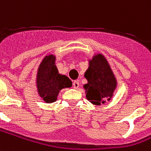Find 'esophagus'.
<instances>
[{
    "mask_svg": "<svg viewBox=\"0 0 151 151\" xmlns=\"http://www.w3.org/2000/svg\"><path fill=\"white\" fill-rule=\"evenodd\" d=\"M73 87L74 88V89H78L79 87V83L78 81H74L73 83Z\"/></svg>",
    "mask_w": 151,
    "mask_h": 151,
    "instance_id": "obj_1",
    "label": "esophagus"
}]
</instances>
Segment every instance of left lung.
<instances>
[{
  "mask_svg": "<svg viewBox=\"0 0 151 151\" xmlns=\"http://www.w3.org/2000/svg\"><path fill=\"white\" fill-rule=\"evenodd\" d=\"M84 77L87 83L83 87L86 97L93 105H101L109 101L117 87V80L108 61L102 54L95 55L89 60Z\"/></svg>",
  "mask_w": 151,
  "mask_h": 151,
  "instance_id": "1",
  "label": "left lung"
}]
</instances>
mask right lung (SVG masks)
Wrapping results in <instances>:
<instances>
[{
    "instance_id": "right-lung-1",
    "label": "right lung",
    "mask_w": 151,
    "mask_h": 151,
    "mask_svg": "<svg viewBox=\"0 0 151 151\" xmlns=\"http://www.w3.org/2000/svg\"><path fill=\"white\" fill-rule=\"evenodd\" d=\"M36 83L39 96L46 103L55 102L61 89L72 86L71 80L58 72L55 56L53 55H46L41 62Z\"/></svg>"
}]
</instances>
